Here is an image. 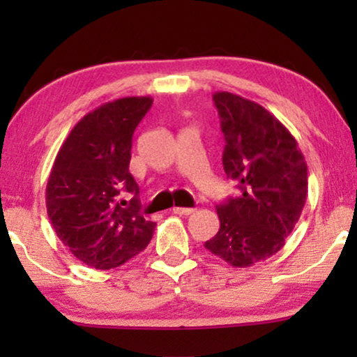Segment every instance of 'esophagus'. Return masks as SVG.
<instances>
[{"mask_svg": "<svg viewBox=\"0 0 357 357\" xmlns=\"http://www.w3.org/2000/svg\"><path fill=\"white\" fill-rule=\"evenodd\" d=\"M174 214H178V216H190V214L195 213L193 208H174Z\"/></svg>", "mask_w": 357, "mask_h": 357, "instance_id": "34e87169", "label": "esophagus"}]
</instances>
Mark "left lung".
Instances as JSON below:
<instances>
[{"mask_svg": "<svg viewBox=\"0 0 357 357\" xmlns=\"http://www.w3.org/2000/svg\"><path fill=\"white\" fill-rule=\"evenodd\" d=\"M213 100L226 139L224 172L242 195L218 204L221 226L204 247L247 268L284 247L307 199V164L294 136L265 107L224 91Z\"/></svg>", "mask_w": 357, "mask_h": 357, "instance_id": "1", "label": "left lung"}]
</instances>
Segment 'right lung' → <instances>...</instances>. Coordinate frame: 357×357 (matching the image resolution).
Returning a JSON list of instances; mask_svg holds the SVG:
<instances>
[{"mask_svg":"<svg viewBox=\"0 0 357 357\" xmlns=\"http://www.w3.org/2000/svg\"><path fill=\"white\" fill-rule=\"evenodd\" d=\"M153 105L149 96L123 97L82 116L58 151L47 182V214L77 260L97 270L143 252L155 227L139 214L130 174L133 133ZM123 191L135 197L126 202Z\"/></svg>","mask_w":357,"mask_h":357,"instance_id":"right-lung-1","label":"right lung"}]
</instances>
